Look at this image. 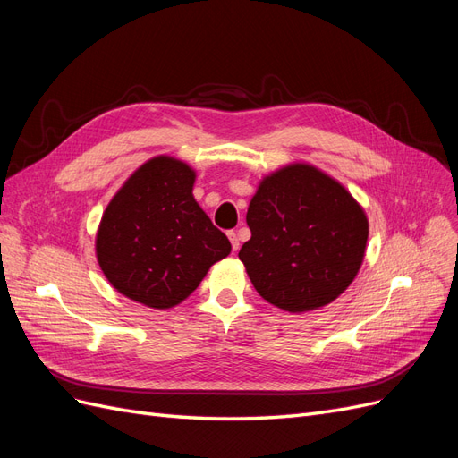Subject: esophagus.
Returning a JSON list of instances; mask_svg holds the SVG:
<instances>
[{
	"label": "esophagus",
	"instance_id": "1",
	"mask_svg": "<svg viewBox=\"0 0 458 458\" xmlns=\"http://www.w3.org/2000/svg\"><path fill=\"white\" fill-rule=\"evenodd\" d=\"M227 237H229V241H231L233 252H237V250H239V237H237V233H234V231H229V233H227Z\"/></svg>",
	"mask_w": 458,
	"mask_h": 458
}]
</instances>
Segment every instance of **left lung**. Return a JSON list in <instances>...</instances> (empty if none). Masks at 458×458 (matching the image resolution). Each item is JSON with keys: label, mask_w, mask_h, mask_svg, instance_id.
<instances>
[{"label": "left lung", "mask_w": 458, "mask_h": 458, "mask_svg": "<svg viewBox=\"0 0 458 458\" xmlns=\"http://www.w3.org/2000/svg\"><path fill=\"white\" fill-rule=\"evenodd\" d=\"M246 224L252 237L239 258L258 294L284 311L327 306L363 263V208L313 165L293 164L263 179Z\"/></svg>", "instance_id": "1"}]
</instances>
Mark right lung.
<instances>
[{"label": "right lung", "instance_id": "1", "mask_svg": "<svg viewBox=\"0 0 458 458\" xmlns=\"http://www.w3.org/2000/svg\"><path fill=\"white\" fill-rule=\"evenodd\" d=\"M195 172L170 157L143 164L110 200L97 259L118 293L148 308L183 301L231 242L192 197Z\"/></svg>", "mask_w": 458, "mask_h": 458}]
</instances>
